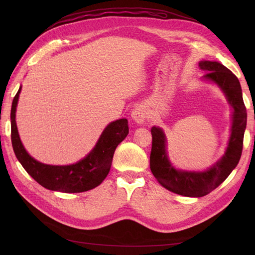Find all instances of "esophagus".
Wrapping results in <instances>:
<instances>
[{
    "label": "esophagus",
    "instance_id": "obj_1",
    "mask_svg": "<svg viewBox=\"0 0 255 255\" xmlns=\"http://www.w3.org/2000/svg\"><path fill=\"white\" fill-rule=\"evenodd\" d=\"M132 118L137 123H142L146 118L145 107L142 105H138L132 111Z\"/></svg>",
    "mask_w": 255,
    "mask_h": 255
}]
</instances>
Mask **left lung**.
Returning a JSON list of instances; mask_svg holds the SVG:
<instances>
[{
    "label": "left lung",
    "instance_id": "left-lung-1",
    "mask_svg": "<svg viewBox=\"0 0 255 255\" xmlns=\"http://www.w3.org/2000/svg\"><path fill=\"white\" fill-rule=\"evenodd\" d=\"M207 71L203 78L213 81L225 92L233 107V125L226 154L212 168L203 172L176 170L166 153V138L161 128L153 127L150 168L161 186L174 194L185 197H203L225 181L237 166L243 152L244 134L247 126V110L243 100L242 87L236 75L217 61L204 60L199 64Z\"/></svg>",
    "mask_w": 255,
    "mask_h": 255
}]
</instances>
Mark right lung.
I'll use <instances>...</instances> for the list:
<instances>
[{
  "label": "right lung",
  "instance_id": "right-lung-1",
  "mask_svg": "<svg viewBox=\"0 0 255 255\" xmlns=\"http://www.w3.org/2000/svg\"><path fill=\"white\" fill-rule=\"evenodd\" d=\"M21 88L11 105V143L22 167L44 188L61 192H83L99 186L110 172L117 145L128 134L127 119L116 120L103 130L96 146L79 163L69 166H51L28 155L23 146L16 125V107Z\"/></svg>",
  "mask_w": 255,
  "mask_h": 255
}]
</instances>
